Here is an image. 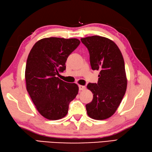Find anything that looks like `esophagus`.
<instances>
[{
	"label": "esophagus",
	"instance_id": "obj_1",
	"mask_svg": "<svg viewBox=\"0 0 152 152\" xmlns=\"http://www.w3.org/2000/svg\"><path fill=\"white\" fill-rule=\"evenodd\" d=\"M78 87H79V90H80V91H83V90L86 89V86L80 85Z\"/></svg>",
	"mask_w": 152,
	"mask_h": 152
}]
</instances>
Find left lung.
Segmentation results:
<instances>
[{
	"label": "left lung",
	"mask_w": 152,
	"mask_h": 152,
	"mask_svg": "<svg viewBox=\"0 0 152 152\" xmlns=\"http://www.w3.org/2000/svg\"><path fill=\"white\" fill-rule=\"evenodd\" d=\"M81 41L89 51L91 69L99 71L97 83L87 86L93 94L92 101L86 106L87 113L94 119H106L115 112L127 89L124 57L117 45L107 38L91 36Z\"/></svg>",
	"instance_id": "left-lung-1"
}]
</instances>
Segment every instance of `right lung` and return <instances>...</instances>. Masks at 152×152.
Segmentation results:
<instances>
[{
	"label": "right lung",
	"mask_w": 152,
	"mask_h": 152,
	"mask_svg": "<svg viewBox=\"0 0 152 152\" xmlns=\"http://www.w3.org/2000/svg\"><path fill=\"white\" fill-rule=\"evenodd\" d=\"M80 43L77 38H45L35 43L28 54L26 88L38 112L48 119L64 118L69 103L78 95V85L63 82L57 76L66 69L68 57Z\"/></svg>",
	"instance_id": "1"
}]
</instances>
